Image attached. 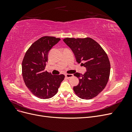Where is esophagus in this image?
Returning a JSON list of instances; mask_svg holds the SVG:
<instances>
[{
    "label": "esophagus",
    "mask_w": 132,
    "mask_h": 132,
    "mask_svg": "<svg viewBox=\"0 0 132 132\" xmlns=\"http://www.w3.org/2000/svg\"><path fill=\"white\" fill-rule=\"evenodd\" d=\"M65 78L67 79H69L70 78L73 77V74H66L65 75Z\"/></svg>",
    "instance_id": "obj_1"
}]
</instances>
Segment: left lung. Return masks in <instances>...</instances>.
Returning a JSON list of instances; mask_svg holds the SVG:
<instances>
[{"instance_id": "8db88e82", "label": "left lung", "mask_w": 132, "mask_h": 132, "mask_svg": "<svg viewBox=\"0 0 132 132\" xmlns=\"http://www.w3.org/2000/svg\"><path fill=\"white\" fill-rule=\"evenodd\" d=\"M63 41L73 51L77 62H81L86 69L83 75L74 74L79 80L73 87L75 94L85 100L96 96L104 89L110 77V63L107 54L91 38H66Z\"/></svg>"}]
</instances>
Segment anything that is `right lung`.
<instances>
[{"label": "right lung", "instance_id": "obj_1", "mask_svg": "<svg viewBox=\"0 0 132 132\" xmlns=\"http://www.w3.org/2000/svg\"><path fill=\"white\" fill-rule=\"evenodd\" d=\"M60 40L51 36L40 38L30 46L23 59V80L31 93L39 98L54 96L64 79L63 74L52 75L45 70L49 52Z\"/></svg>", "mask_w": 132, "mask_h": 132}]
</instances>
